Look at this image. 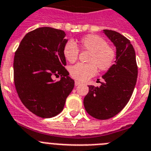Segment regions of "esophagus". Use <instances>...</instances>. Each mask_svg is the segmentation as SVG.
Instances as JSON below:
<instances>
[{
    "instance_id": "34e87169",
    "label": "esophagus",
    "mask_w": 151,
    "mask_h": 151,
    "mask_svg": "<svg viewBox=\"0 0 151 151\" xmlns=\"http://www.w3.org/2000/svg\"><path fill=\"white\" fill-rule=\"evenodd\" d=\"M81 82H80V81H75V86H78V85H80L81 84Z\"/></svg>"
}]
</instances>
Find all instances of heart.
Here are the masks:
<instances>
[{"instance_id":"b5f03b06","label":"heart","mask_w":151,"mask_h":151,"mask_svg":"<svg viewBox=\"0 0 151 151\" xmlns=\"http://www.w3.org/2000/svg\"><path fill=\"white\" fill-rule=\"evenodd\" d=\"M81 49L90 52L87 64L79 63L70 68V74L74 79L86 81L93 77L97 68L99 70H107L113 65L116 58V52L113 47L107 45L103 38L95 34H89L81 38L79 41ZM79 49L71 41H68L63 47V55L70 63L76 61Z\"/></svg>"}]
</instances>
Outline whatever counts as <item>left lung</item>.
<instances>
[{"instance_id":"left-lung-1","label":"left lung","mask_w":151,"mask_h":151,"mask_svg":"<svg viewBox=\"0 0 151 151\" xmlns=\"http://www.w3.org/2000/svg\"><path fill=\"white\" fill-rule=\"evenodd\" d=\"M116 48L115 64L103 76L100 86H89L83 105L87 113L105 120L123 109L130 99L136 85L137 66L135 52L130 41L113 30L103 29Z\"/></svg>"}]
</instances>
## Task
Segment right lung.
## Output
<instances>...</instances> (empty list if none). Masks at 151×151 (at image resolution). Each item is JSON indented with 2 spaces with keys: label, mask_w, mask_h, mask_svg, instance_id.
I'll list each match as a JSON object with an SVG mask.
<instances>
[{
  "label": "right lung",
  "mask_w": 151,
  "mask_h": 151,
  "mask_svg": "<svg viewBox=\"0 0 151 151\" xmlns=\"http://www.w3.org/2000/svg\"><path fill=\"white\" fill-rule=\"evenodd\" d=\"M65 36L63 30L40 27L28 32L15 52L16 90L25 106L41 118L58 115L74 86V81L65 68ZM53 76L62 77L55 81Z\"/></svg>",
  "instance_id": "1"
}]
</instances>
